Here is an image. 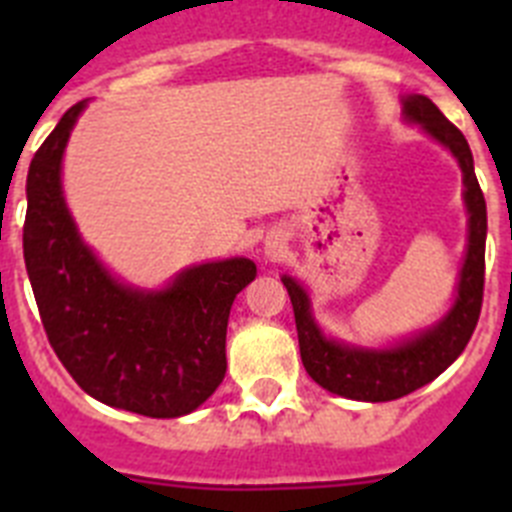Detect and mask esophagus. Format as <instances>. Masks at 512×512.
<instances>
[{"label": "esophagus", "instance_id": "esophagus-1", "mask_svg": "<svg viewBox=\"0 0 512 512\" xmlns=\"http://www.w3.org/2000/svg\"><path fill=\"white\" fill-rule=\"evenodd\" d=\"M282 248H284V243L279 235H269V238H266V253H269V256H277V253H282Z\"/></svg>", "mask_w": 512, "mask_h": 512}]
</instances>
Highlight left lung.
I'll return each mask as SVG.
<instances>
[{
  "label": "left lung",
  "mask_w": 512,
  "mask_h": 512,
  "mask_svg": "<svg viewBox=\"0 0 512 512\" xmlns=\"http://www.w3.org/2000/svg\"><path fill=\"white\" fill-rule=\"evenodd\" d=\"M405 120L418 122L425 133L449 148L459 161L464 174V202L469 212L467 259L461 266L456 300L438 325L423 330L420 336L402 341L400 346L359 348L346 346L333 338H325L318 323L312 320L307 292L292 277H282L292 300L300 338V356L307 374L333 395L348 400L387 402L415 392L423 384L433 382L443 369H449L467 348L477 328L482 295H485V238H487V205L474 174L472 151L467 138L456 125H451L436 104L423 94H410L402 99Z\"/></svg>",
  "instance_id": "obj_1"
}]
</instances>
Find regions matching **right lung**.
Returning <instances> with one entry per match:
<instances>
[{
    "label": "right lung",
    "instance_id": "right-lung-1",
    "mask_svg": "<svg viewBox=\"0 0 512 512\" xmlns=\"http://www.w3.org/2000/svg\"><path fill=\"white\" fill-rule=\"evenodd\" d=\"M76 102L35 151L22 228L27 277L53 351L94 400L148 418L197 410L225 377L235 295L253 282L248 259L184 269L161 292L117 282L76 233L61 189V158Z\"/></svg>",
    "mask_w": 512,
    "mask_h": 512
}]
</instances>
